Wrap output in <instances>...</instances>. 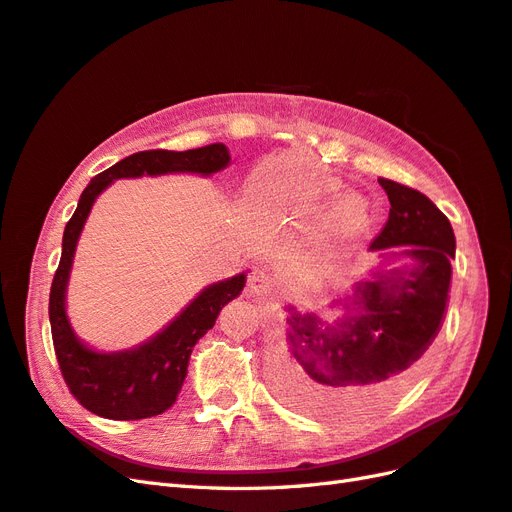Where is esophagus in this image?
<instances>
[{
	"mask_svg": "<svg viewBox=\"0 0 512 512\" xmlns=\"http://www.w3.org/2000/svg\"><path fill=\"white\" fill-rule=\"evenodd\" d=\"M273 286L275 282L271 278V273L265 269H254L250 273V278H247V293L254 297H269L273 293Z\"/></svg>",
	"mask_w": 512,
	"mask_h": 512,
	"instance_id": "obj_1",
	"label": "esophagus"
}]
</instances>
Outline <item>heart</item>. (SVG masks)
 <instances>
[{
  "label": "heart",
  "instance_id": "obj_1",
  "mask_svg": "<svg viewBox=\"0 0 512 512\" xmlns=\"http://www.w3.org/2000/svg\"><path fill=\"white\" fill-rule=\"evenodd\" d=\"M340 183L334 181V178H325V181H319L312 189L316 193H334L338 191ZM340 219L344 224L349 226H357L362 224L366 219V213H368V206H366V200L362 196H357V193H351V196H344V200L340 202Z\"/></svg>",
  "mask_w": 512,
  "mask_h": 512
}]
</instances>
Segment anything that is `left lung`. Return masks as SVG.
Returning a JSON list of instances; mask_svg holds the SVG:
<instances>
[{
	"label": "left lung",
	"mask_w": 512,
	"mask_h": 512,
	"mask_svg": "<svg viewBox=\"0 0 512 512\" xmlns=\"http://www.w3.org/2000/svg\"><path fill=\"white\" fill-rule=\"evenodd\" d=\"M379 185L390 217L370 250L405 247L416 267L359 284L362 312L334 329L316 316H288L275 390L310 416L351 418L388 403L420 375L444 321L457 247L448 217L416 189L388 178Z\"/></svg>",
	"instance_id": "obj_1"
}]
</instances>
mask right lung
I'll return each mask as SVG.
<instances>
[{
	"label": "right lung",
	"instance_id": "right-lung-1",
	"mask_svg": "<svg viewBox=\"0 0 512 512\" xmlns=\"http://www.w3.org/2000/svg\"><path fill=\"white\" fill-rule=\"evenodd\" d=\"M230 153L224 144H211L185 153L174 150H142L96 174L79 198L68 219L62 239V258L55 269L49 295V321L55 357L68 390L81 407L109 420H142L170 409L183 388L191 349L215 325L219 310L237 297L245 286V275L204 288L165 327L142 347L124 353H94L81 344L64 312V290L75 254L79 232L86 224L96 196L114 181L142 174L198 172L213 174L226 168Z\"/></svg>",
	"mask_w": 512,
	"mask_h": 512
}]
</instances>
